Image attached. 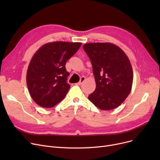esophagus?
I'll return each mask as SVG.
<instances>
[{"instance_id":"34e87169","label":"esophagus","mask_w":160,"mask_h":160,"mask_svg":"<svg viewBox=\"0 0 160 160\" xmlns=\"http://www.w3.org/2000/svg\"><path fill=\"white\" fill-rule=\"evenodd\" d=\"M85 80H86V78L84 77H81V78H80V82H78V83H76V84L77 85H78V86H80L82 83L85 81Z\"/></svg>"}]
</instances>
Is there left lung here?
I'll list each match as a JSON object with an SVG mask.
<instances>
[{
    "instance_id": "left-lung-1",
    "label": "left lung",
    "mask_w": 160,
    "mask_h": 160,
    "mask_svg": "<svg viewBox=\"0 0 160 160\" xmlns=\"http://www.w3.org/2000/svg\"><path fill=\"white\" fill-rule=\"evenodd\" d=\"M89 56L96 82L90 101L102 110L119 106L129 95L133 70L123 50L110 43H90L83 46Z\"/></svg>"
}]
</instances>
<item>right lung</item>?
<instances>
[{
  "mask_svg": "<svg viewBox=\"0 0 160 160\" xmlns=\"http://www.w3.org/2000/svg\"><path fill=\"white\" fill-rule=\"evenodd\" d=\"M82 43L55 41L41 47L32 58L27 72L30 95L37 104L49 108L65 98L70 86L66 62L80 47Z\"/></svg>",
  "mask_w": 160,
  "mask_h": 160,
  "instance_id": "obj_1",
  "label": "right lung"
}]
</instances>
